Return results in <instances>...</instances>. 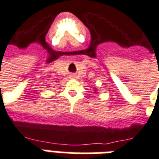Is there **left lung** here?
Wrapping results in <instances>:
<instances>
[{
    "label": "left lung",
    "instance_id": "obj_1",
    "mask_svg": "<svg viewBox=\"0 0 159 159\" xmlns=\"http://www.w3.org/2000/svg\"><path fill=\"white\" fill-rule=\"evenodd\" d=\"M95 90H96V89H94V91H95Z\"/></svg>",
    "mask_w": 159,
    "mask_h": 159
}]
</instances>
